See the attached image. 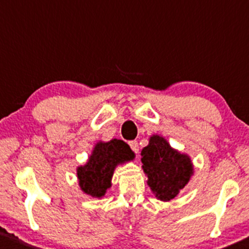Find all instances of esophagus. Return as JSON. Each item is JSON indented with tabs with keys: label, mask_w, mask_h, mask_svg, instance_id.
I'll return each mask as SVG.
<instances>
[{
	"label": "esophagus",
	"mask_w": 249,
	"mask_h": 249,
	"mask_svg": "<svg viewBox=\"0 0 249 249\" xmlns=\"http://www.w3.org/2000/svg\"><path fill=\"white\" fill-rule=\"evenodd\" d=\"M129 146L131 147V150L134 151L135 153L139 152V143L136 140H132V141H129Z\"/></svg>",
	"instance_id": "34e87169"
}]
</instances>
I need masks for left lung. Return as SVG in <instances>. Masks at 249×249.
Instances as JSON below:
<instances>
[{"label":"left lung","mask_w":249,"mask_h":249,"mask_svg":"<svg viewBox=\"0 0 249 249\" xmlns=\"http://www.w3.org/2000/svg\"><path fill=\"white\" fill-rule=\"evenodd\" d=\"M141 162L148 187L162 201L176 198L194 172L190 157L174 150L160 135L151 136L148 145L141 151Z\"/></svg>","instance_id":"8db88e82"}]
</instances>
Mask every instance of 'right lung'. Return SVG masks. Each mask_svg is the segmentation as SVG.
Here are the masks:
<instances>
[{"mask_svg":"<svg viewBox=\"0 0 249 249\" xmlns=\"http://www.w3.org/2000/svg\"><path fill=\"white\" fill-rule=\"evenodd\" d=\"M135 153L123 140L99 141L90 153L87 163L77 167L81 190L93 198H102L111 187V177L118 164L132 161Z\"/></svg>","mask_w":249,"mask_h":249,"instance_id":"obj_1","label":"right lung"}]
</instances>
